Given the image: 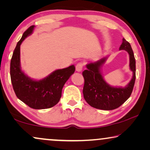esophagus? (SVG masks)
<instances>
[{
    "label": "esophagus",
    "mask_w": 150,
    "mask_h": 150,
    "mask_svg": "<svg viewBox=\"0 0 150 150\" xmlns=\"http://www.w3.org/2000/svg\"><path fill=\"white\" fill-rule=\"evenodd\" d=\"M83 67V63L82 62H79L76 65V70L77 71H81Z\"/></svg>",
    "instance_id": "esophagus-1"
}]
</instances>
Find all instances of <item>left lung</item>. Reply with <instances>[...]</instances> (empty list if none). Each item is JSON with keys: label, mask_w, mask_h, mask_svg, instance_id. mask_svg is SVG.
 <instances>
[{"label": "left lung", "mask_w": 150, "mask_h": 150, "mask_svg": "<svg viewBox=\"0 0 150 150\" xmlns=\"http://www.w3.org/2000/svg\"><path fill=\"white\" fill-rule=\"evenodd\" d=\"M120 50H125L130 55V68L133 73L132 79L125 87H112L104 81L100 67L105 62L103 58L87 64V69L83 71L85 80L83 96L86 102L92 107L101 110H113L120 107L130 98L136 79V61L130 43L123 38Z\"/></svg>", "instance_id": "obj_1"}]
</instances>
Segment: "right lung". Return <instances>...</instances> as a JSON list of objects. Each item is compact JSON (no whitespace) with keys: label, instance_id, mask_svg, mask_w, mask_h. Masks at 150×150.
Instances as JSON below:
<instances>
[{"label":"right lung","instance_id":"add662e5","mask_svg":"<svg viewBox=\"0 0 150 150\" xmlns=\"http://www.w3.org/2000/svg\"><path fill=\"white\" fill-rule=\"evenodd\" d=\"M35 26H30L22 35L12 55L10 64L11 83L18 99L34 109H45L58 103L63 85L75 71L74 65L57 69L40 81H33L25 75L20 68V45L33 33Z\"/></svg>","mask_w":150,"mask_h":150}]
</instances>
